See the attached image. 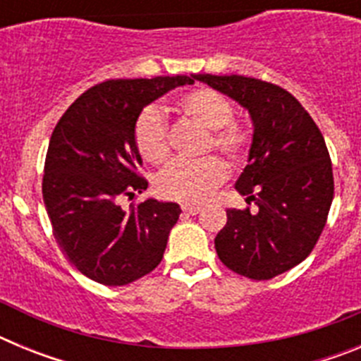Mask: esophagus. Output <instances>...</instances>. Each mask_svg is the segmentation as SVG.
Wrapping results in <instances>:
<instances>
[{
    "mask_svg": "<svg viewBox=\"0 0 361 361\" xmlns=\"http://www.w3.org/2000/svg\"><path fill=\"white\" fill-rule=\"evenodd\" d=\"M183 212L188 215H197V213H200V208L199 206H183Z\"/></svg>",
    "mask_w": 361,
    "mask_h": 361,
    "instance_id": "esophagus-1",
    "label": "esophagus"
}]
</instances>
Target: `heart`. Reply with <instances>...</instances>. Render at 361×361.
<instances>
[{
	"label": "heart",
	"instance_id": "b5f03b06",
	"mask_svg": "<svg viewBox=\"0 0 361 361\" xmlns=\"http://www.w3.org/2000/svg\"><path fill=\"white\" fill-rule=\"evenodd\" d=\"M180 111L200 128L209 130L206 152H219L233 166H240L251 149L250 128L233 119L235 110L229 99L212 88H195L178 101ZM137 152L152 164L170 159V130L161 108L148 106L137 117L133 128ZM228 178V168L219 157L199 162H171L159 173L155 190L162 199L183 204H200Z\"/></svg>",
	"mask_w": 361,
	"mask_h": 361
}]
</instances>
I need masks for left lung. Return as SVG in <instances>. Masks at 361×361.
Instances as JSON below:
<instances>
[{
    "mask_svg": "<svg viewBox=\"0 0 361 361\" xmlns=\"http://www.w3.org/2000/svg\"><path fill=\"white\" fill-rule=\"evenodd\" d=\"M250 111L255 133L250 164L237 180L257 212L228 209L215 237L220 262L251 280L298 266L317 245L334 195L324 135L298 99L279 85L244 75L195 73Z\"/></svg>",
    "mask_w": 361,
    "mask_h": 361,
    "instance_id": "8db88e82",
    "label": "left lung"
}]
</instances>
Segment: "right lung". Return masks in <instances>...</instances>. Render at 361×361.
I'll use <instances>...</instances> for the list:
<instances>
[{
	"mask_svg": "<svg viewBox=\"0 0 361 361\" xmlns=\"http://www.w3.org/2000/svg\"><path fill=\"white\" fill-rule=\"evenodd\" d=\"M190 75L110 79L79 95L57 121L44 159L43 200L63 253L82 275L126 286L161 264L180 208L148 199L133 128L142 108L191 85Z\"/></svg>",
	"mask_w": 361,
	"mask_h": 361,
	"instance_id": "1",
	"label": "right lung"
}]
</instances>
